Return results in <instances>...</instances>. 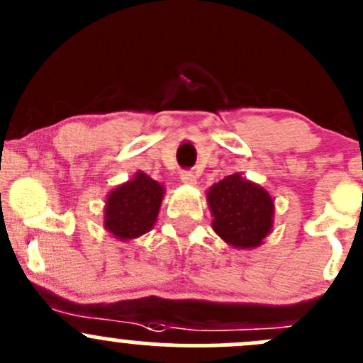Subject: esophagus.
I'll return each mask as SVG.
<instances>
[{
	"label": "esophagus",
	"instance_id": "obj_1",
	"mask_svg": "<svg viewBox=\"0 0 363 363\" xmlns=\"http://www.w3.org/2000/svg\"><path fill=\"white\" fill-rule=\"evenodd\" d=\"M181 181L184 182V184L195 186V184H196V175H195V172L184 170V172H182V174H181Z\"/></svg>",
	"mask_w": 363,
	"mask_h": 363
}]
</instances>
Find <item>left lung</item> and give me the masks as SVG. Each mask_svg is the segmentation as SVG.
Returning <instances> with one entry per match:
<instances>
[{
    "label": "left lung",
    "instance_id": "obj_1",
    "mask_svg": "<svg viewBox=\"0 0 363 363\" xmlns=\"http://www.w3.org/2000/svg\"><path fill=\"white\" fill-rule=\"evenodd\" d=\"M207 202L214 218V232L237 250L262 246L272 230V196L240 174L226 175L216 182L207 191Z\"/></svg>",
    "mask_w": 363,
    "mask_h": 363
}]
</instances>
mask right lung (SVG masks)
I'll use <instances>...</instances> for the list:
<instances>
[{"mask_svg": "<svg viewBox=\"0 0 363 363\" xmlns=\"http://www.w3.org/2000/svg\"><path fill=\"white\" fill-rule=\"evenodd\" d=\"M164 188L144 172H137L131 181L117 186L105 203V228L116 239L131 240L144 235L155 226L163 200Z\"/></svg>", "mask_w": 363, "mask_h": 363, "instance_id": "1", "label": "right lung"}]
</instances>
